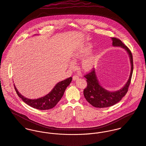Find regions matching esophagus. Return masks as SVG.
<instances>
[{"instance_id":"1","label":"esophagus","mask_w":146,"mask_h":146,"mask_svg":"<svg viewBox=\"0 0 146 146\" xmlns=\"http://www.w3.org/2000/svg\"><path fill=\"white\" fill-rule=\"evenodd\" d=\"M78 78H79V77H78L77 75H74V76L73 77V81L77 80Z\"/></svg>"}]
</instances>
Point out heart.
<instances>
[{"label": "heart", "mask_w": 146, "mask_h": 146, "mask_svg": "<svg viewBox=\"0 0 146 146\" xmlns=\"http://www.w3.org/2000/svg\"><path fill=\"white\" fill-rule=\"evenodd\" d=\"M92 46L87 43L79 48L73 56V60L76 61L82 60L81 68L85 72L91 70L96 64L98 52L96 50H92Z\"/></svg>", "instance_id": "heart-1"}]
</instances>
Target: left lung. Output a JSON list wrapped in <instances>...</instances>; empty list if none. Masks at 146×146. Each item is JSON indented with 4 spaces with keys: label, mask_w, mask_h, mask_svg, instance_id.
Masks as SVG:
<instances>
[{
    "label": "left lung",
    "mask_w": 146,
    "mask_h": 146,
    "mask_svg": "<svg viewBox=\"0 0 146 146\" xmlns=\"http://www.w3.org/2000/svg\"><path fill=\"white\" fill-rule=\"evenodd\" d=\"M112 45L115 47H121L125 49L129 54L130 63L131 71L129 78L126 84L121 89L115 91H110L103 88L99 84L95 69L84 77L87 79V87L84 89V95L88 102L96 108H106L112 106L119 102L126 95L131 82L133 71V56L130 50L122 41L116 38H112Z\"/></svg>",
    "instance_id": "1"
}]
</instances>
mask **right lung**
<instances>
[{
  "mask_svg": "<svg viewBox=\"0 0 146 146\" xmlns=\"http://www.w3.org/2000/svg\"><path fill=\"white\" fill-rule=\"evenodd\" d=\"M72 78L69 77L58 83L53 89L46 95L36 99H30L22 95L14 85L18 96L30 107L40 110H47L54 108L61 99L68 86L72 82Z\"/></svg>",
  "mask_w": 146,
  "mask_h": 146,
  "instance_id": "obj_1",
  "label": "right lung"
}]
</instances>
